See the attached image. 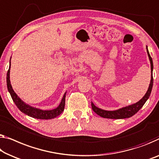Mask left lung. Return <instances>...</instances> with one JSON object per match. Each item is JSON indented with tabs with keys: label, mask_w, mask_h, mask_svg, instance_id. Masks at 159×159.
<instances>
[{
	"label": "left lung",
	"mask_w": 159,
	"mask_h": 159,
	"mask_svg": "<svg viewBox=\"0 0 159 159\" xmlns=\"http://www.w3.org/2000/svg\"><path fill=\"white\" fill-rule=\"evenodd\" d=\"M146 50H147V53L149 58V60H150L151 63V83L149 84V87L147 92L145 94L143 98H142L139 102H137L134 104H132V105H130L129 106H126V107L120 108V109L116 110V111H105L102 110L101 108H97L96 106L94 105L93 103H91V107L92 109L94 111L96 114L100 116L101 117L103 118H113V119H121V118H130L134 116V114L138 112V111L141 109V108L143 107L144 103H146V101L148 100V98L150 96L151 90H152L153 88V79L152 75V72H153V61L152 58H151L150 54H149V52L148 51V48L146 46Z\"/></svg>",
	"instance_id": "obj_1"
}]
</instances>
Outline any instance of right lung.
Listing matches in <instances>:
<instances>
[{
    "mask_svg": "<svg viewBox=\"0 0 159 159\" xmlns=\"http://www.w3.org/2000/svg\"><path fill=\"white\" fill-rule=\"evenodd\" d=\"M10 68H11V61H10V66H9V69L7 73V77H6V81H7V87H8V90L10 93L11 98L13 99V102L17 106L18 108L20 110L21 112L24 113L29 116L38 118V119H52L58 116L63 112L64 110L65 107V98H66V94L65 93L64 96H63L62 101H61V103L59 106L55 109L50 110V111H43L39 108H34L32 106H28V104L25 103L21 99L17 96L14 91L13 90V88L11 86V81H10Z\"/></svg>",
    "mask_w": 159,
    "mask_h": 159,
    "instance_id": "add662e5",
    "label": "right lung"
}]
</instances>
